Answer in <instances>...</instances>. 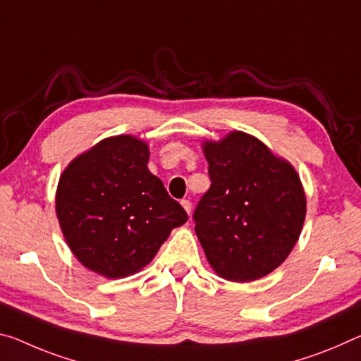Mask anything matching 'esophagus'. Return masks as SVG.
<instances>
[{"mask_svg": "<svg viewBox=\"0 0 361 361\" xmlns=\"http://www.w3.org/2000/svg\"><path fill=\"white\" fill-rule=\"evenodd\" d=\"M181 205H183V209L186 210V214L190 215V214H191V202L188 201V199H183V201H181Z\"/></svg>", "mask_w": 361, "mask_h": 361, "instance_id": "obj_1", "label": "esophagus"}]
</instances>
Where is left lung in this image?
<instances>
[{"instance_id": "left-lung-1", "label": "left lung", "mask_w": 361, "mask_h": 361, "mask_svg": "<svg viewBox=\"0 0 361 361\" xmlns=\"http://www.w3.org/2000/svg\"><path fill=\"white\" fill-rule=\"evenodd\" d=\"M210 190L194 212L205 257L220 278L260 279L288 259L299 241L307 197L293 164L255 136L234 130L202 141Z\"/></svg>"}]
</instances>
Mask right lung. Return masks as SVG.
Wrapping results in <instances>:
<instances>
[{
  "label": "right lung",
  "instance_id": "add662e5",
  "mask_svg": "<svg viewBox=\"0 0 361 361\" xmlns=\"http://www.w3.org/2000/svg\"><path fill=\"white\" fill-rule=\"evenodd\" d=\"M147 162L146 141L109 136L78 154L57 183L56 215L68 249L104 278L141 271L188 220Z\"/></svg>",
  "mask_w": 361,
  "mask_h": 361
}]
</instances>
